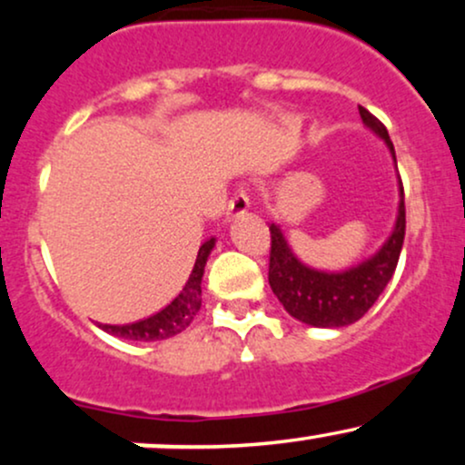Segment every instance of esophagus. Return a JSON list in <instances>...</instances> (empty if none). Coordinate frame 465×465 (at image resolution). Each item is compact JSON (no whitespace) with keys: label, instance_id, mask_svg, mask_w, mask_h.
Masks as SVG:
<instances>
[{"label":"esophagus","instance_id":"obj_1","mask_svg":"<svg viewBox=\"0 0 465 465\" xmlns=\"http://www.w3.org/2000/svg\"><path fill=\"white\" fill-rule=\"evenodd\" d=\"M249 196L244 194V190H240L236 196H232V201H229V205H227V216L229 218H240V216H244L247 214V210H249Z\"/></svg>","mask_w":465,"mask_h":465}]
</instances>
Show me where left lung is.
I'll return each instance as SVG.
<instances>
[{"label":"left lung","instance_id":"obj_1","mask_svg":"<svg viewBox=\"0 0 465 465\" xmlns=\"http://www.w3.org/2000/svg\"><path fill=\"white\" fill-rule=\"evenodd\" d=\"M365 129L385 142L389 154L396 165V151L389 140V133L378 117L359 106ZM404 194L402 181L398 179V212L391 233L378 247L376 253L341 271H322L303 264L288 244L286 233L280 225H271V262L269 284L284 311L297 322L312 328H345L356 323L382 295L393 271L398 266L400 251L404 242Z\"/></svg>","mask_w":465,"mask_h":465}]
</instances>
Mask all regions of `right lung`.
<instances>
[{"label": "right lung", "mask_w": 465, "mask_h": 465, "mask_svg": "<svg viewBox=\"0 0 465 465\" xmlns=\"http://www.w3.org/2000/svg\"><path fill=\"white\" fill-rule=\"evenodd\" d=\"M216 238H210L207 242L201 244L199 255H196V262L192 266V273L185 280L183 288L163 311L154 312L153 317L142 319L137 323L129 325H106L103 323L104 332L117 336V339L126 341H142V343H151V341H163L170 336H177L183 332L185 328L192 323V319L196 317V312L201 311V282L203 273H205L207 258H210L212 249H214Z\"/></svg>", "instance_id": "right-lung-1"}]
</instances>
